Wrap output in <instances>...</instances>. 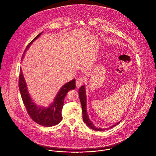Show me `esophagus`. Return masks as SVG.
I'll return each instance as SVG.
<instances>
[{
	"label": "esophagus",
	"mask_w": 156,
	"mask_h": 156,
	"mask_svg": "<svg viewBox=\"0 0 156 156\" xmlns=\"http://www.w3.org/2000/svg\"><path fill=\"white\" fill-rule=\"evenodd\" d=\"M84 82V78L83 77L79 76L76 79V87L77 88H79L81 85H82L83 84Z\"/></svg>",
	"instance_id": "esophagus-1"
}]
</instances>
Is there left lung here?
I'll use <instances>...</instances> for the list:
<instances>
[{
  "instance_id": "obj_1",
  "label": "left lung",
  "mask_w": 156,
  "mask_h": 156,
  "mask_svg": "<svg viewBox=\"0 0 156 156\" xmlns=\"http://www.w3.org/2000/svg\"><path fill=\"white\" fill-rule=\"evenodd\" d=\"M79 98L80 100V103H81V105H82V113H83V119L85 123H86V124L89 127L90 129L94 130L95 131H99V132H102V131H105L106 129H102V128H98L97 127H95L93 123L92 122V121L90 120L87 111V99H86V90H85V85L84 86H82L79 90ZM121 121L118 122L117 123H116L114 125H112L111 126L109 127L108 129H111L112 127L116 126V125H118L119 123L121 122Z\"/></svg>"
}]
</instances>
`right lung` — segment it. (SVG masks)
I'll return each instance as SVG.
<instances>
[{"instance_id": "obj_1", "label": "right lung", "mask_w": 156, "mask_h": 156, "mask_svg": "<svg viewBox=\"0 0 156 156\" xmlns=\"http://www.w3.org/2000/svg\"><path fill=\"white\" fill-rule=\"evenodd\" d=\"M43 32L38 34L35 37L33 40L27 45L24 52L27 50L32 43L37 39ZM24 53L23 55L24 56ZM19 86L22 96L23 102L26 107L29 116L36 123L44 126L51 127L59 124L62 119V110L64 106V100L69 90L74 89L76 88V80L73 79L70 82L63 85L60 90L57 94L54 99V101L51 103L48 107L38 106L30 98V96L27 91V85L25 82L22 69L20 70Z\"/></svg>"}]
</instances>
